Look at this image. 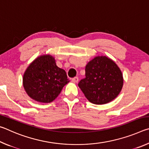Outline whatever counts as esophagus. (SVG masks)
Returning <instances> with one entry per match:
<instances>
[{
	"mask_svg": "<svg viewBox=\"0 0 149 149\" xmlns=\"http://www.w3.org/2000/svg\"><path fill=\"white\" fill-rule=\"evenodd\" d=\"M78 81H79V78H78L77 77H75L72 79V81L73 83H77Z\"/></svg>",
	"mask_w": 149,
	"mask_h": 149,
	"instance_id": "34e87169",
	"label": "esophagus"
}]
</instances>
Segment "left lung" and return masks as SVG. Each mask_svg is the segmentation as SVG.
Here are the masks:
<instances>
[{"label": "left lung", "instance_id": "8db88e82", "mask_svg": "<svg viewBox=\"0 0 149 149\" xmlns=\"http://www.w3.org/2000/svg\"><path fill=\"white\" fill-rule=\"evenodd\" d=\"M122 72L115 62L106 56H97L85 66V77L78 84L90 102L104 104L118 97L123 87Z\"/></svg>", "mask_w": 149, "mask_h": 149}]
</instances>
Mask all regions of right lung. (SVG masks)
<instances>
[{
    "instance_id": "add662e5",
    "label": "right lung",
    "mask_w": 149,
    "mask_h": 149,
    "mask_svg": "<svg viewBox=\"0 0 149 149\" xmlns=\"http://www.w3.org/2000/svg\"><path fill=\"white\" fill-rule=\"evenodd\" d=\"M66 72L56 65L54 57L43 54L36 58L25 71L23 85L31 99L42 103L53 101L69 83Z\"/></svg>"
}]
</instances>
